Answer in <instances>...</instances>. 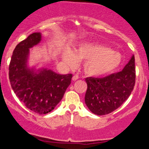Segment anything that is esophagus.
Instances as JSON below:
<instances>
[{"instance_id":"34e87169","label":"esophagus","mask_w":149,"mask_h":149,"mask_svg":"<svg viewBox=\"0 0 149 149\" xmlns=\"http://www.w3.org/2000/svg\"><path fill=\"white\" fill-rule=\"evenodd\" d=\"M78 78H79V77H78V76H77V75H75V76H73L72 80H73V81H76V80H78Z\"/></svg>"}]
</instances>
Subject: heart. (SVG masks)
Segmentation results:
<instances>
[{
    "label": "heart",
    "mask_w": 149,
    "mask_h": 149,
    "mask_svg": "<svg viewBox=\"0 0 149 149\" xmlns=\"http://www.w3.org/2000/svg\"><path fill=\"white\" fill-rule=\"evenodd\" d=\"M64 59L71 68L76 67L78 61H84L85 73L90 76L100 77L114 72L122 64L123 56L108 45L84 42L80 44L73 52L68 51L65 53Z\"/></svg>",
    "instance_id": "1"
}]
</instances>
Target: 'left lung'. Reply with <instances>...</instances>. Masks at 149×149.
I'll return each mask as SVG.
<instances>
[{"mask_svg":"<svg viewBox=\"0 0 149 149\" xmlns=\"http://www.w3.org/2000/svg\"><path fill=\"white\" fill-rule=\"evenodd\" d=\"M134 56L120 72L104 78H85L88 89L85 102L90 111L107 115L120 107L131 95L135 84Z\"/></svg>","mask_w":149,"mask_h":149,"instance_id":"obj_1","label":"left lung"}]
</instances>
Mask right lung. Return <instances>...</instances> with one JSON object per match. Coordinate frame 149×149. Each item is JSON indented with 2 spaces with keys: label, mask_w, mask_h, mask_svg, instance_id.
I'll return each instance as SVG.
<instances>
[{
  "label": "right lung",
  "mask_w": 149,
  "mask_h": 149,
  "mask_svg": "<svg viewBox=\"0 0 149 149\" xmlns=\"http://www.w3.org/2000/svg\"><path fill=\"white\" fill-rule=\"evenodd\" d=\"M40 40V33H33L15 47L9 65V79L15 95L26 107L36 113L46 114L63 98L73 76L27 66L29 48Z\"/></svg>",
  "instance_id": "add662e5"
}]
</instances>
